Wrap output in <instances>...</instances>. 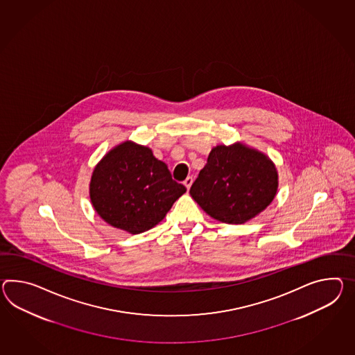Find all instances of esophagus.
Returning a JSON list of instances; mask_svg holds the SVG:
<instances>
[{
  "label": "esophagus",
  "mask_w": 355,
  "mask_h": 355,
  "mask_svg": "<svg viewBox=\"0 0 355 355\" xmlns=\"http://www.w3.org/2000/svg\"><path fill=\"white\" fill-rule=\"evenodd\" d=\"M192 182H193L192 177H187V178L184 180V182H183V184L186 186V189H187V190H190V187L192 186Z\"/></svg>",
  "instance_id": "obj_1"
}]
</instances>
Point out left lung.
Returning <instances> with one entry per match:
<instances>
[{
    "label": "left lung",
    "mask_w": 355,
    "mask_h": 355,
    "mask_svg": "<svg viewBox=\"0 0 355 355\" xmlns=\"http://www.w3.org/2000/svg\"><path fill=\"white\" fill-rule=\"evenodd\" d=\"M277 189L278 172L269 156L234 142L211 148L190 195L216 220L243 225L267 209Z\"/></svg>",
    "instance_id": "left-lung-1"
}]
</instances>
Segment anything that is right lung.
<instances>
[{
  "label": "right lung",
  "mask_w": 355,
  "mask_h": 355,
  "mask_svg": "<svg viewBox=\"0 0 355 355\" xmlns=\"http://www.w3.org/2000/svg\"><path fill=\"white\" fill-rule=\"evenodd\" d=\"M186 187L153 150L130 139L109 150L96 164L89 181V199L107 225L130 234L159 225Z\"/></svg>",
  "instance_id": "1"
}]
</instances>
